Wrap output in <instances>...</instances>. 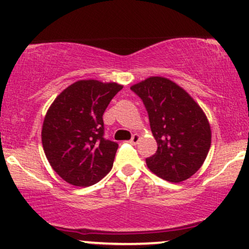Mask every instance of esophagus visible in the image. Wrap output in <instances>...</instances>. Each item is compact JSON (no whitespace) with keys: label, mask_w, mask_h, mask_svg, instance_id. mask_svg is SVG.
<instances>
[{"label":"esophagus","mask_w":249,"mask_h":249,"mask_svg":"<svg viewBox=\"0 0 249 249\" xmlns=\"http://www.w3.org/2000/svg\"><path fill=\"white\" fill-rule=\"evenodd\" d=\"M139 139H141V136H139V134H137V133H134L133 136H132V138H131V141H130V144H132V145H136L137 142H139Z\"/></svg>","instance_id":"obj_1"}]
</instances>
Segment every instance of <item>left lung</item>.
<instances>
[{
  "label": "left lung",
  "mask_w": 249,
  "mask_h": 249,
  "mask_svg": "<svg viewBox=\"0 0 249 249\" xmlns=\"http://www.w3.org/2000/svg\"><path fill=\"white\" fill-rule=\"evenodd\" d=\"M146 107L157 152L146 158L150 171L171 182L184 181L201 167L211 147L210 123L181 87L165 77H148L131 87Z\"/></svg>",
  "instance_id": "1"
}]
</instances>
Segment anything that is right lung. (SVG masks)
Listing matches in <instances>:
<instances>
[{
	"instance_id": "1",
	"label": "right lung",
	"mask_w": 249,
	"mask_h": 249,
	"mask_svg": "<svg viewBox=\"0 0 249 249\" xmlns=\"http://www.w3.org/2000/svg\"><path fill=\"white\" fill-rule=\"evenodd\" d=\"M122 89L113 82L77 81L47 111L43 150L53 171L73 186H91L112 168L118 144L104 138L103 113Z\"/></svg>"
}]
</instances>
